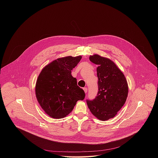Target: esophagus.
<instances>
[{
  "mask_svg": "<svg viewBox=\"0 0 158 158\" xmlns=\"http://www.w3.org/2000/svg\"><path fill=\"white\" fill-rule=\"evenodd\" d=\"M83 90H84L85 93H87V92H88V89H87V88H83Z\"/></svg>",
  "mask_w": 158,
  "mask_h": 158,
  "instance_id": "34e87169",
  "label": "esophagus"
}]
</instances>
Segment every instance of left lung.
Returning <instances> with one entry per match:
<instances>
[{
    "mask_svg": "<svg viewBox=\"0 0 158 158\" xmlns=\"http://www.w3.org/2000/svg\"><path fill=\"white\" fill-rule=\"evenodd\" d=\"M89 60L97 64L98 93L95 98L87 100L92 114L105 121L113 118L124 105L128 93L125 75L111 60L98 55L90 56Z\"/></svg>",
    "mask_w": 158,
    "mask_h": 158,
    "instance_id": "1",
    "label": "left lung"
}]
</instances>
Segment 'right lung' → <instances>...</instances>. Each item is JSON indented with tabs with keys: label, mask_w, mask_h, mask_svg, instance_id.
Masks as SVG:
<instances>
[{
	"label": "right lung",
	"mask_w": 158,
	"mask_h": 158,
	"mask_svg": "<svg viewBox=\"0 0 158 158\" xmlns=\"http://www.w3.org/2000/svg\"><path fill=\"white\" fill-rule=\"evenodd\" d=\"M81 56H69L55 60L43 69L36 80V97L41 108L50 117L61 118L73 110L78 100L85 97L77 85L71 70Z\"/></svg>",
	"instance_id": "obj_1"
}]
</instances>
